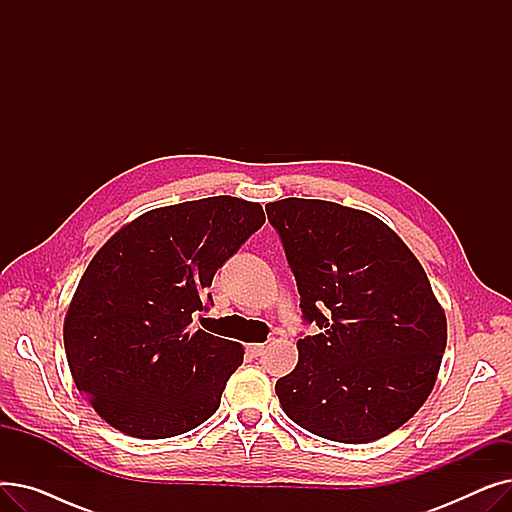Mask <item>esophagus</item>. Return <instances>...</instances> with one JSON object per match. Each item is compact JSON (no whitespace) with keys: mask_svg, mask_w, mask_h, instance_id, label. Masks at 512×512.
<instances>
[{"mask_svg":"<svg viewBox=\"0 0 512 512\" xmlns=\"http://www.w3.org/2000/svg\"><path fill=\"white\" fill-rule=\"evenodd\" d=\"M247 351H249L253 357H261V355H263V351H265V344H261V342H253V344H249V346H247Z\"/></svg>","mask_w":512,"mask_h":512,"instance_id":"esophagus-1","label":"esophagus"}]
</instances>
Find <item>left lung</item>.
I'll use <instances>...</instances> for the list:
<instances>
[{
    "mask_svg": "<svg viewBox=\"0 0 512 512\" xmlns=\"http://www.w3.org/2000/svg\"><path fill=\"white\" fill-rule=\"evenodd\" d=\"M319 334L276 382L284 413L307 432L367 444L407 423L432 394L446 315L421 263L375 215L319 199L265 205Z\"/></svg>",
    "mask_w": 512,
    "mask_h": 512,
    "instance_id": "obj_1",
    "label": "left lung"
}]
</instances>
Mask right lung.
<instances>
[{"mask_svg": "<svg viewBox=\"0 0 512 512\" xmlns=\"http://www.w3.org/2000/svg\"><path fill=\"white\" fill-rule=\"evenodd\" d=\"M263 222V207L238 197L184 201L139 215L95 253L66 311L64 346L76 388L105 423L161 440L218 411L245 348L191 332L193 313Z\"/></svg>", "mask_w": 512, "mask_h": 512, "instance_id": "obj_1", "label": "right lung"}]
</instances>
